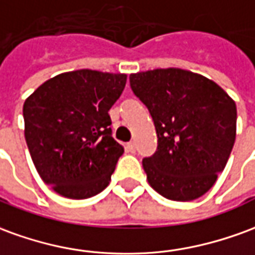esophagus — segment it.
<instances>
[{"label":"esophagus","mask_w":255,"mask_h":255,"mask_svg":"<svg viewBox=\"0 0 255 255\" xmlns=\"http://www.w3.org/2000/svg\"><path fill=\"white\" fill-rule=\"evenodd\" d=\"M127 149H128V152L135 153V143H133V142H129V143L127 145Z\"/></svg>","instance_id":"obj_1"}]
</instances>
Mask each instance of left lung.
Here are the masks:
<instances>
[{"label": "left lung", "mask_w": 255, "mask_h": 255, "mask_svg": "<svg viewBox=\"0 0 255 255\" xmlns=\"http://www.w3.org/2000/svg\"><path fill=\"white\" fill-rule=\"evenodd\" d=\"M152 116L157 150L142 161L147 182L165 199L190 202L213 188L236 138V105L220 85L182 69L129 76Z\"/></svg>", "instance_id": "obj_1"}]
</instances>
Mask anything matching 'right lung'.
I'll list each match as a JSON object with an SVG mask.
<instances>
[{
	"label": "right lung",
	"instance_id": "1",
	"mask_svg": "<svg viewBox=\"0 0 255 255\" xmlns=\"http://www.w3.org/2000/svg\"><path fill=\"white\" fill-rule=\"evenodd\" d=\"M127 74L90 69L62 73L23 105L24 138L41 179L67 199H88L110 182L123 147L109 110Z\"/></svg>",
	"mask_w": 255,
	"mask_h": 255
}]
</instances>
